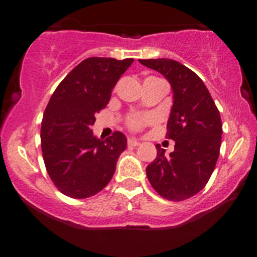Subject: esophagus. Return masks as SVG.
<instances>
[{
    "label": "esophagus",
    "instance_id": "esophagus-1",
    "mask_svg": "<svg viewBox=\"0 0 257 257\" xmlns=\"http://www.w3.org/2000/svg\"><path fill=\"white\" fill-rule=\"evenodd\" d=\"M128 146L129 147H137V146H139L140 145V143H139V141H137V140H132V139H129L128 140Z\"/></svg>",
    "mask_w": 257,
    "mask_h": 257
}]
</instances>
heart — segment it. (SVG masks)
Segmentation results:
<instances>
[{
    "mask_svg": "<svg viewBox=\"0 0 257 257\" xmlns=\"http://www.w3.org/2000/svg\"><path fill=\"white\" fill-rule=\"evenodd\" d=\"M156 120L155 116L152 114H146V116H132L126 120V125L132 132H139L144 128V126L151 124Z\"/></svg>",
    "mask_w": 257,
    "mask_h": 257,
    "instance_id": "1",
    "label": "heart"
}]
</instances>
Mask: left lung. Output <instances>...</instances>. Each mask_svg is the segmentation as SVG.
Masks as SVG:
<instances>
[{
	"instance_id": "left-lung-1",
	"label": "left lung",
	"mask_w": 257,
	"mask_h": 257,
	"mask_svg": "<svg viewBox=\"0 0 257 257\" xmlns=\"http://www.w3.org/2000/svg\"><path fill=\"white\" fill-rule=\"evenodd\" d=\"M172 84L174 105L167 124V139L175 141L169 156L157 147V157L146 168L150 184L159 196L173 202L191 198L210 179L220 155L222 123L204 82L179 61L140 59Z\"/></svg>"
}]
</instances>
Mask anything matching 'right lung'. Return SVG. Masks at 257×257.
Masks as SVG:
<instances>
[{"label": "right lung", "mask_w": 257, "mask_h": 257, "mask_svg": "<svg viewBox=\"0 0 257 257\" xmlns=\"http://www.w3.org/2000/svg\"><path fill=\"white\" fill-rule=\"evenodd\" d=\"M133 59L88 58L53 93L41 126L44 166L53 184L67 197L83 199L110 182L119 155L126 149L120 132L100 140L90 126L106 107L120 76Z\"/></svg>", "instance_id": "obj_1"}]
</instances>
